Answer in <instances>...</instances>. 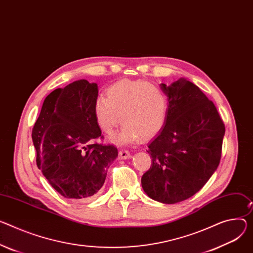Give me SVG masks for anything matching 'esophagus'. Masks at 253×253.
Wrapping results in <instances>:
<instances>
[{
    "label": "esophagus",
    "instance_id": "esophagus-1",
    "mask_svg": "<svg viewBox=\"0 0 253 253\" xmlns=\"http://www.w3.org/2000/svg\"><path fill=\"white\" fill-rule=\"evenodd\" d=\"M131 157V154L128 150L125 149H121L119 151V159H128Z\"/></svg>",
    "mask_w": 253,
    "mask_h": 253
}]
</instances>
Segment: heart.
<instances>
[{
  "label": "heart",
  "instance_id": "obj_1",
  "mask_svg": "<svg viewBox=\"0 0 253 253\" xmlns=\"http://www.w3.org/2000/svg\"><path fill=\"white\" fill-rule=\"evenodd\" d=\"M108 97L99 95L94 114L100 128L111 134L120 123L121 130L112 137L118 144H128L162 130L167 122L169 99L166 91L147 81H121L108 88ZM122 119H120V115Z\"/></svg>",
  "mask_w": 253,
  "mask_h": 253
}]
</instances>
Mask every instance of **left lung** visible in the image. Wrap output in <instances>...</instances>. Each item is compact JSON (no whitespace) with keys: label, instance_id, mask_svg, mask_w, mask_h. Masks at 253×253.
Returning a JSON list of instances; mask_svg holds the SVG:
<instances>
[{"label":"left lung","instance_id":"8db88e82","mask_svg":"<svg viewBox=\"0 0 253 253\" xmlns=\"http://www.w3.org/2000/svg\"><path fill=\"white\" fill-rule=\"evenodd\" d=\"M160 87L169 99L168 119L148 144L152 165L141 185L150 199L175 204L199 192L217 169L225 126L213 102L187 79Z\"/></svg>","mask_w":253,"mask_h":253}]
</instances>
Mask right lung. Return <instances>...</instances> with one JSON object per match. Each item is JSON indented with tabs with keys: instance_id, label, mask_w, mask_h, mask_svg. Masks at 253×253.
I'll return each mask as SVG.
<instances>
[{
	"instance_id": "1",
	"label": "right lung",
	"mask_w": 253,
	"mask_h": 253,
	"mask_svg": "<svg viewBox=\"0 0 253 253\" xmlns=\"http://www.w3.org/2000/svg\"><path fill=\"white\" fill-rule=\"evenodd\" d=\"M98 84L79 80L50 93L32 130L36 164L62 197L86 200L103 187L107 168L118 156L113 145L93 144L101 136L94 114Z\"/></svg>"
}]
</instances>
